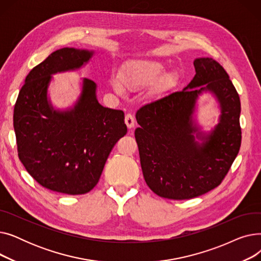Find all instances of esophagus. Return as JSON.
Masks as SVG:
<instances>
[{"instance_id":"1","label":"esophagus","mask_w":261,"mask_h":261,"mask_svg":"<svg viewBox=\"0 0 261 261\" xmlns=\"http://www.w3.org/2000/svg\"><path fill=\"white\" fill-rule=\"evenodd\" d=\"M125 122H126V125H127V127H128L129 129H132V128L134 127V125H135L134 116H133L132 114L128 113V114L126 115V117H125Z\"/></svg>"}]
</instances>
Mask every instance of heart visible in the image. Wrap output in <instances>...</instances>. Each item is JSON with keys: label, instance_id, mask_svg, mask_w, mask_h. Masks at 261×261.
Returning a JSON list of instances; mask_svg holds the SVG:
<instances>
[{"label": "heart", "instance_id": "obj_1", "mask_svg": "<svg viewBox=\"0 0 261 261\" xmlns=\"http://www.w3.org/2000/svg\"><path fill=\"white\" fill-rule=\"evenodd\" d=\"M163 64L156 61H132L122 68L119 75V81L121 87L125 90L129 92H136L154 85L163 74ZM175 81V74L169 73L164 75L159 82L158 89L159 91H165L172 87Z\"/></svg>", "mask_w": 261, "mask_h": 261}]
</instances>
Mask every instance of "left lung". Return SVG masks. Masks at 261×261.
I'll return each instance as SVG.
<instances>
[{
  "label": "left lung",
  "instance_id": "8db88e82",
  "mask_svg": "<svg viewBox=\"0 0 261 261\" xmlns=\"http://www.w3.org/2000/svg\"><path fill=\"white\" fill-rule=\"evenodd\" d=\"M194 65L196 75L183 91L136 112L140 128L135 130V140L145 181L155 195L170 200L193 199L218 187L241 146L240 98L226 71L213 58L196 59ZM203 89L217 96L222 117L209 141L198 145L191 114Z\"/></svg>",
  "mask_w": 261,
  "mask_h": 261
}]
</instances>
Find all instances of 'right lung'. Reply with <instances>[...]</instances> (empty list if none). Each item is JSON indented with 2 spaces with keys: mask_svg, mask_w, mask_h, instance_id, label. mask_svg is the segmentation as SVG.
Returning <instances> with one entry per match:
<instances>
[{
  "mask_svg": "<svg viewBox=\"0 0 261 261\" xmlns=\"http://www.w3.org/2000/svg\"><path fill=\"white\" fill-rule=\"evenodd\" d=\"M92 53L64 47L51 53L25 78L13 109L18 155L34 179L49 190L84 195L98 183L106 161L127 133L125 114L96 99V85L84 80L74 110L53 111L46 98L50 75L80 67Z\"/></svg>",
  "mask_w": 261,
  "mask_h": 261,
  "instance_id": "add662e5",
  "label": "right lung"
}]
</instances>
